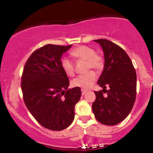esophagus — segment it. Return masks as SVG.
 I'll list each match as a JSON object with an SVG mask.
<instances>
[{
    "instance_id": "1",
    "label": "esophagus",
    "mask_w": 153,
    "mask_h": 153,
    "mask_svg": "<svg viewBox=\"0 0 153 153\" xmlns=\"http://www.w3.org/2000/svg\"><path fill=\"white\" fill-rule=\"evenodd\" d=\"M81 92H82V95L83 96V95H85V93L87 92V90H85V89H81Z\"/></svg>"
}]
</instances>
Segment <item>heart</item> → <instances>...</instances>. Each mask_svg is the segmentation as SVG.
I'll return each mask as SVG.
<instances>
[{
    "instance_id": "heart-1",
    "label": "heart",
    "mask_w": 153,
    "mask_h": 153,
    "mask_svg": "<svg viewBox=\"0 0 153 153\" xmlns=\"http://www.w3.org/2000/svg\"><path fill=\"white\" fill-rule=\"evenodd\" d=\"M71 55L76 60H82L86 62V70L93 69L101 71L103 68V58L101 54L96 53L92 47L81 45L71 52ZM60 66L68 76L75 75L74 63L68 57H62L60 59ZM97 78V75L94 71H90L83 75H80L74 78L72 81V85L74 87L81 88L82 89L90 88L94 84Z\"/></svg>"
}]
</instances>
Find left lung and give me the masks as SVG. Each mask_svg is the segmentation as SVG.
Returning <instances> with one entry per match:
<instances>
[{
  "mask_svg": "<svg viewBox=\"0 0 153 153\" xmlns=\"http://www.w3.org/2000/svg\"><path fill=\"white\" fill-rule=\"evenodd\" d=\"M99 43L105 57L104 68L98 85L103 91H94L92 104L95 117L101 124L113 126L122 122L130 113L136 99L137 75L131 59L121 47L108 39L94 40ZM110 87L108 91L105 88ZM106 92L107 96L103 94Z\"/></svg>",
  "mask_w": 153,
  "mask_h": 153,
  "instance_id": "1",
  "label": "left lung"
}]
</instances>
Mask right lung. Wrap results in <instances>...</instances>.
<instances>
[{
  "label": "right lung",
  "mask_w": 153,
  "mask_h": 153,
  "mask_svg": "<svg viewBox=\"0 0 153 153\" xmlns=\"http://www.w3.org/2000/svg\"><path fill=\"white\" fill-rule=\"evenodd\" d=\"M72 45H48L37 49L25 63L21 87L24 103L42 126L53 131L69 127L80 99L78 87L68 89L70 81L60 66L63 52Z\"/></svg>",
  "instance_id": "add662e5"
}]
</instances>
